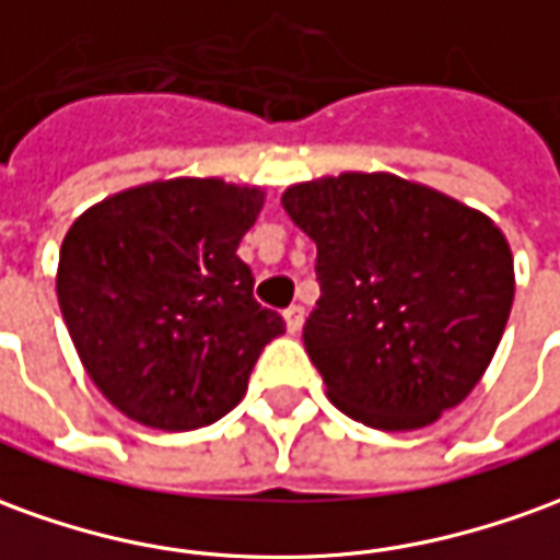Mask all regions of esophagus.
Returning <instances> with one entry per match:
<instances>
[{"label":"esophagus","instance_id":"obj_1","mask_svg":"<svg viewBox=\"0 0 560 560\" xmlns=\"http://www.w3.org/2000/svg\"><path fill=\"white\" fill-rule=\"evenodd\" d=\"M284 327H288V334H300V327H303V306H288L284 308Z\"/></svg>","mask_w":560,"mask_h":560}]
</instances>
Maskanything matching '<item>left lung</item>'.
Returning a JSON list of instances; mask_svg holds the SVG:
<instances>
[{
  "mask_svg": "<svg viewBox=\"0 0 560 560\" xmlns=\"http://www.w3.org/2000/svg\"><path fill=\"white\" fill-rule=\"evenodd\" d=\"M318 245L303 342L348 418L418 430L464 400L510 320L515 272L488 214L390 172H342L281 197Z\"/></svg>",
  "mask_w": 560,
  "mask_h": 560,
  "instance_id": "1",
  "label": "left lung"
}]
</instances>
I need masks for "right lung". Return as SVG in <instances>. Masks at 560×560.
Wrapping results in <instances>:
<instances>
[{
    "instance_id": "right-lung-1",
    "label": "right lung",
    "mask_w": 560,
    "mask_h": 560,
    "mask_svg": "<svg viewBox=\"0 0 560 560\" xmlns=\"http://www.w3.org/2000/svg\"><path fill=\"white\" fill-rule=\"evenodd\" d=\"M260 209V187L170 178L120 190L69 226L62 320L93 385L127 418L197 430L245 397L260 351L284 334L236 254Z\"/></svg>"
}]
</instances>
